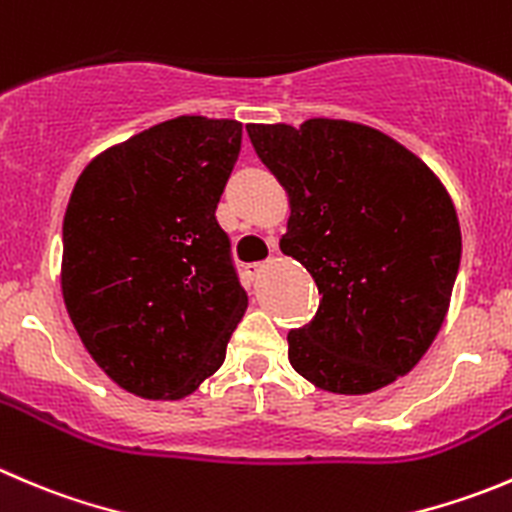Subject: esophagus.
I'll return each instance as SVG.
<instances>
[{
	"label": "esophagus",
	"instance_id": "obj_1",
	"mask_svg": "<svg viewBox=\"0 0 512 512\" xmlns=\"http://www.w3.org/2000/svg\"><path fill=\"white\" fill-rule=\"evenodd\" d=\"M262 270H265V262H252V265H247V277H252V280H257V277L262 275Z\"/></svg>",
	"mask_w": 512,
	"mask_h": 512
}]
</instances>
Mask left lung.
<instances>
[{
    "label": "left lung",
    "mask_w": 512,
    "mask_h": 512,
    "mask_svg": "<svg viewBox=\"0 0 512 512\" xmlns=\"http://www.w3.org/2000/svg\"><path fill=\"white\" fill-rule=\"evenodd\" d=\"M290 202L280 250L320 290L287 335L315 388L367 395L413 370L443 327L460 265V222L440 177L385 132L347 119L247 124Z\"/></svg>",
    "instance_id": "8db88e82"
}]
</instances>
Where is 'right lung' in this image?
<instances>
[{
  "mask_svg": "<svg viewBox=\"0 0 512 512\" xmlns=\"http://www.w3.org/2000/svg\"><path fill=\"white\" fill-rule=\"evenodd\" d=\"M240 145L237 119H167L99 152L69 197L59 272L69 320L137 398L195 393L245 315L215 217Z\"/></svg>",
  "mask_w": 512,
  "mask_h": 512,
  "instance_id": "right-lung-1",
  "label": "right lung"
}]
</instances>
